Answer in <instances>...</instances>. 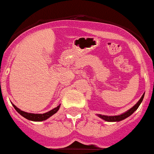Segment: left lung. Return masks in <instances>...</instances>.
<instances>
[{
  "instance_id": "8db88e82",
  "label": "left lung",
  "mask_w": 154,
  "mask_h": 154,
  "mask_svg": "<svg viewBox=\"0 0 154 154\" xmlns=\"http://www.w3.org/2000/svg\"><path fill=\"white\" fill-rule=\"evenodd\" d=\"M144 98V94L141 96V98H140V100L138 101L136 105H134L133 106L130 110H129L128 111H126V113H124L122 114H120V115H117V116H106V115H101V114H98V117L101 118V119H103V120H105V121L107 122H119V121H122V120H123V119H126L127 117L130 116L131 114L135 111V110H137L138 106H140L141 103L142 102Z\"/></svg>"
}]
</instances>
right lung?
Instances as JSON below:
<instances>
[{
  "mask_svg": "<svg viewBox=\"0 0 154 154\" xmlns=\"http://www.w3.org/2000/svg\"><path fill=\"white\" fill-rule=\"evenodd\" d=\"M60 106H58L57 107L54 108L53 110H50V111L47 112L45 114H31V113H27V112H24L23 110H20V109L16 106L13 105V107L15 108V110H17L18 113H19L20 115L25 118V119H28V120H31V121H36V122H40V121H44V120H46L51 117V115H53L54 114H56V112L59 110L60 109Z\"/></svg>",
  "mask_w": 154,
  "mask_h": 154,
  "instance_id": "obj_1",
  "label": "right lung"
}]
</instances>
